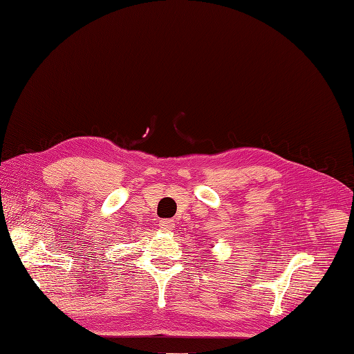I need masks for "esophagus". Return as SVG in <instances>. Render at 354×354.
I'll use <instances>...</instances> for the list:
<instances>
[{"mask_svg":"<svg viewBox=\"0 0 354 354\" xmlns=\"http://www.w3.org/2000/svg\"><path fill=\"white\" fill-rule=\"evenodd\" d=\"M159 227L162 230H171L173 227H175V221H173V220H160Z\"/></svg>","mask_w":354,"mask_h":354,"instance_id":"esophagus-1","label":"esophagus"}]
</instances>
